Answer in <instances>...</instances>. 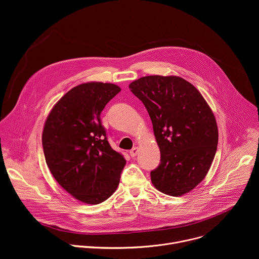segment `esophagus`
<instances>
[{
	"label": "esophagus",
	"mask_w": 259,
	"mask_h": 259,
	"mask_svg": "<svg viewBox=\"0 0 259 259\" xmlns=\"http://www.w3.org/2000/svg\"><path fill=\"white\" fill-rule=\"evenodd\" d=\"M139 153V149H138V147L137 146H135V147H133V149L130 151V156L133 158V157H135L137 154Z\"/></svg>",
	"instance_id": "obj_1"
}]
</instances>
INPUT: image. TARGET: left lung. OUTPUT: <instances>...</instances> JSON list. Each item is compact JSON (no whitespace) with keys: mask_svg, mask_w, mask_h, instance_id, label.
<instances>
[{"mask_svg":"<svg viewBox=\"0 0 259 259\" xmlns=\"http://www.w3.org/2000/svg\"><path fill=\"white\" fill-rule=\"evenodd\" d=\"M149 113L161 152L151 172L155 188L179 197L205 178L218 143L215 117L202 94L176 76H146L129 85Z\"/></svg>","mask_w":259,"mask_h":259,"instance_id":"1","label":"left lung"}]
</instances>
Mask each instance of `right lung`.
Returning a JSON list of instances; mask_svg holds the SVG:
<instances>
[{"label": "right lung", "mask_w": 259, "mask_h": 259, "mask_svg": "<svg viewBox=\"0 0 259 259\" xmlns=\"http://www.w3.org/2000/svg\"><path fill=\"white\" fill-rule=\"evenodd\" d=\"M121 88L90 82L73 87L54 105L42 143L53 177L73 198L96 205L117 190L126 165L109 145L100 114Z\"/></svg>", "instance_id": "1"}]
</instances>
